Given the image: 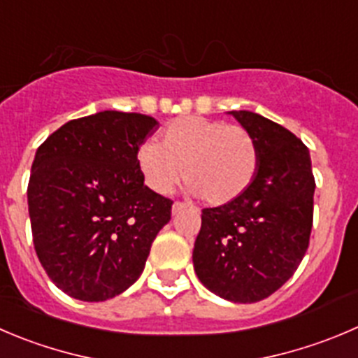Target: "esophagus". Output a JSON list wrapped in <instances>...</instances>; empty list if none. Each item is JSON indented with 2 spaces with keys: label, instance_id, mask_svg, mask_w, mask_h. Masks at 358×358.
<instances>
[{
  "label": "esophagus",
  "instance_id": "34e87169",
  "mask_svg": "<svg viewBox=\"0 0 358 358\" xmlns=\"http://www.w3.org/2000/svg\"><path fill=\"white\" fill-rule=\"evenodd\" d=\"M186 203H182V202H173V206H172V214H179L181 213L182 209H186Z\"/></svg>",
  "mask_w": 358,
  "mask_h": 358
}]
</instances>
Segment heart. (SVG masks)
Masks as SVG:
<instances>
[{"mask_svg": "<svg viewBox=\"0 0 358 358\" xmlns=\"http://www.w3.org/2000/svg\"><path fill=\"white\" fill-rule=\"evenodd\" d=\"M137 165L155 193H170L185 173L189 192L202 195L210 206H224L253 182L258 149L250 131L241 126L185 115L165 126L159 144L145 142L138 148Z\"/></svg>", "mask_w": 358, "mask_h": 358, "instance_id": "obj_1", "label": "heart"}]
</instances>
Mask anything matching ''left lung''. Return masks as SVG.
I'll use <instances>...</instances> for the list:
<instances>
[{"label":"left lung","instance_id":"left-lung-1","mask_svg":"<svg viewBox=\"0 0 358 358\" xmlns=\"http://www.w3.org/2000/svg\"><path fill=\"white\" fill-rule=\"evenodd\" d=\"M228 114L257 142V176L239 199L202 210L193 267L217 297L251 304L283 287L304 258L315 177L308 148L292 131L250 110Z\"/></svg>","mask_w":358,"mask_h":358}]
</instances>
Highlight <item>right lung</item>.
Listing matches in <instances>:
<instances>
[{"mask_svg":"<svg viewBox=\"0 0 358 358\" xmlns=\"http://www.w3.org/2000/svg\"><path fill=\"white\" fill-rule=\"evenodd\" d=\"M151 115L103 110L73 119L38 148L28 185L35 251L70 297L101 302L141 278L172 200L144 185L137 151Z\"/></svg>","mask_w":358,"mask_h":358,"instance_id":"1","label":"right lung"}]
</instances>
